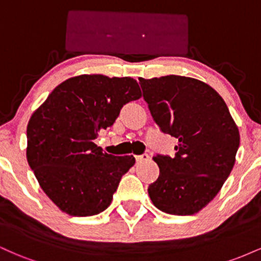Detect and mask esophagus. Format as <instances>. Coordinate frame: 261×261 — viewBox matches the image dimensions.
<instances>
[{"label":"esophagus","mask_w":261,"mask_h":261,"mask_svg":"<svg viewBox=\"0 0 261 261\" xmlns=\"http://www.w3.org/2000/svg\"><path fill=\"white\" fill-rule=\"evenodd\" d=\"M148 160H149V155L147 153L136 155V162H137V163H142V162L148 161Z\"/></svg>","instance_id":"1"}]
</instances>
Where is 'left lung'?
<instances>
[{
  "label": "left lung",
  "mask_w": 261,
  "mask_h": 261,
  "mask_svg": "<svg viewBox=\"0 0 261 261\" xmlns=\"http://www.w3.org/2000/svg\"><path fill=\"white\" fill-rule=\"evenodd\" d=\"M140 85L155 124L178 140L174 157H153L160 176L148 187V195L166 214H196L232 172L238 127L221 95L201 81L170 74L140 79Z\"/></svg>",
  "instance_id": "left-lung-1"
}]
</instances>
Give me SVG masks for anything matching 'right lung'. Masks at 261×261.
Listing matches in <instances>:
<instances>
[{"label": "right lung", "mask_w": 261, "mask_h": 261, "mask_svg": "<svg viewBox=\"0 0 261 261\" xmlns=\"http://www.w3.org/2000/svg\"><path fill=\"white\" fill-rule=\"evenodd\" d=\"M140 97V87L130 77L82 74L59 85L33 114L27 160L61 211L85 217L110 205L135 158L103 153L93 141L115 122L125 104Z\"/></svg>", "instance_id": "right-lung-1"}]
</instances>
